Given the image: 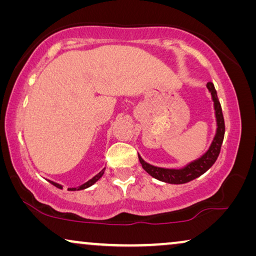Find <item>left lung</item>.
Here are the masks:
<instances>
[{
	"mask_svg": "<svg viewBox=\"0 0 256 256\" xmlns=\"http://www.w3.org/2000/svg\"><path fill=\"white\" fill-rule=\"evenodd\" d=\"M206 87H208V90H210V93H211L212 96L213 104H214L216 120V132L208 150L204 154V155L199 157L198 160H194V162L186 164V166L182 168V169H166V168L152 166V164L146 163V160L138 155L140 163L142 164V168L150 174V176L169 184H184L188 183V182L194 180L199 176H202V174H205L206 171L214 164L216 158H218L224 141V135H225V122H224L222 106H220L214 85L210 82H208Z\"/></svg>",
	"mask_w": 256,
	"mask_h": 256,
	"instance_id": "1",
	"label": "left lung"
}]
</instances>
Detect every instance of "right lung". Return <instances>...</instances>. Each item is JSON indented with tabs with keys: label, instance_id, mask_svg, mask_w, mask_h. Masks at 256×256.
<instances>
[{
	"label": "right lung",
	"instance_id": "right-lung-1",
	"mask_svg": "<svg viewBox=\"0 0 256 256\" xmlns=\"http://www.w3.org/2000/svg\"><path fill=\"white\" fill-rule=\"evenodd\" d=\"M104 168L102 170L100 171L99 174H96V176H94L92 180H90L88 182H86V183H84L82 185H80V186H78V188H70L68 190L70 191H76V190H84V188H90V186H92V185L96 183V182H98L101 178V176H102L104 174ZM50 182V183L52 184V185H54L56 188H62V185H60V184H58V183H54V182H52V180H48Z\"/></svg>",
	"mask_w": 256,
	"mask_h": 256
}]
</instances>
